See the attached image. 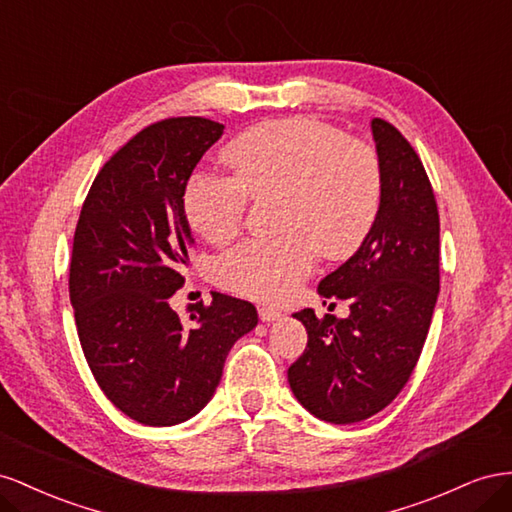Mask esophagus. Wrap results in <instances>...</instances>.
<instances>
[{
	"instance_id": "esophagus-1",
	"label": "esophagus",
	"mask_w": 512,
	"mask_h": 512,
	"mask_svg": "<svg viewBox=\"0 0 512 512\" xmlns=\"http://www.w3.org/2000/svg\"><path fill=\"white\" fill-rule=\"evenodd\" d=\"M259 319L261 321H276L281 317V311L274 309V306H259Z\"/></svg>"
}]
</instances>
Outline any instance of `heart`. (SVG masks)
<instances>
[{
  "label": "heart",
  "instance_id": "b5f03b06",
  "mask_svg": "<svg viewBox=\"0 0 512 512\" xmlns=\"http://www.w3.org/2000/svg\"><path fill=\"white\" fill-rule=\"evenodd\" d=\"M223 163L231 178L193 175L184 214L201 238L221 244L240 231L248 197H279L283 236L244 242L218 264L227 287L255 300H285L313 270L317 253L352 257L382 206L377 152L319 120L283 118L246 128L223 148Z\"/></svg>",
  "mask_w": 512,
  "mask_h": 512
}]
</instances>
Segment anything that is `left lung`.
I'll return each mask as SVG.
<instances>
[{
	"instance_id": "8db88e82",
	"label": "left lung",
	"mask_w": 512,
	"mask_h": 512,
	"mask_svg": "<svg viewBox=\"0 0 512 512\" xmlns=\"http://www.w3.org/2000/svg\"><path fill=\"white\" fill-rule=\"evenodd\" d=\"M382 206L369 238L317 291L349 300V317L294 313L309 341L287 371L319 420L352 425L382 412L420 358L440 294V214L422 160L397 128L371 122Z\"/></svg>"
}]
</instances>
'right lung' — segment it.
<instances>
[{
    "label": "right lung",
    "mask_w": 512,
    "mask_h": 512,
    "mask_svg": "<svg viewBox=\"0 0 512 512\" xmlns=\"http://www.w3.org/2000/svg\"><path fill=\"white\" fill-rule=\"evenodd\" d=\"M223 124L169 118L115 152L87 193L70 259L79 341L107 399L141 425L171 427L208 405L225 358L257 326L246 300L212 294L180 317L191 227L184 191Z\"/></svg>",
    "instance_id": "obj_1"
}]
</instances>
